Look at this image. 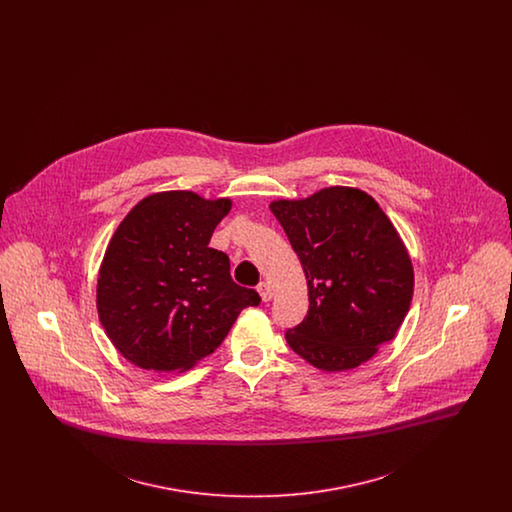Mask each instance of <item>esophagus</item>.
Listing matches in <instances>:
<instances>
[{
    "label": "esophagus",
    "instance_id": "obj_1",
    "mask_svg": "<svg viewBox=\"0 0 512 512\" xmlns=\"http://www.w3.org/2000/svg\"><path fill=\"white\" fill-rule=\"evenodd\" d=\"M257 292H259L263 301H270V299H272V295H274V292H272V286H270L268 282H261V284L257 286Z\"/></svg>",
    "mask_w": 512,
    "mask_h": 512
}]
</instances>
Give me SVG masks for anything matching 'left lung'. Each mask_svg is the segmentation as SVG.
I'll use <instances>...</instances> for the list:
<instances>
[{"label": "left lung", "mask_w": 512, "mask_h": 512, "mask_svg": "<svg viewBox=\"0 0 512 512\" xmlns=\"http://www.w3.org/2000/svg\"><path fill=\"white\" fill-rule=\"evenodd\" d=\"M270 211L297 253L309 311L286 341L309 365L341 372L372 359L409 313V251L372 195L322 188L305 199H276Z\"/></svg>", "instance_id": "left-lung-1"}]
</instances>
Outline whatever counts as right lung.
I'll return each instance as SVG.
<instances>
[{
  "label": "right lung",
  "instance_id": "obj_1",
  "mask_svg": "<svg viewBox=\"0 0 512 512\" xmlns=\"http://www.w3.org/2000/svg\"><path fill=\"white\" fill-rule=\"evenodd\" d=\"M232 199L172 190L132 207L105 249L98 276L99 322L132 365L190 370L228 336L255 290L238 286L230 259L209 247Z\"/></svg>",
  "mask_w": 512,
  "mask_h": 512
}]
</instances>
